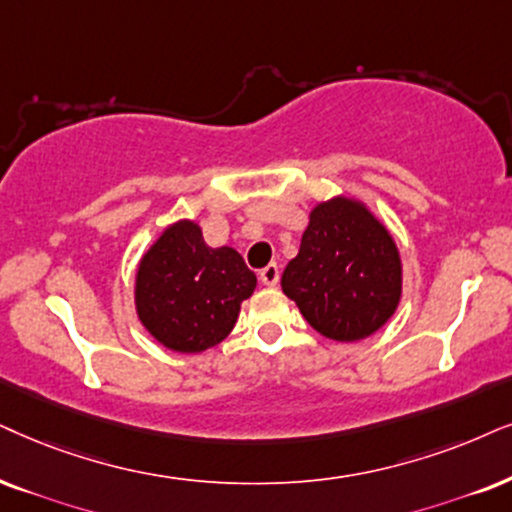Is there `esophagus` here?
Segmentation results:
<instances>
[{
	"instance_id": "esophagus-1",
	"label": "esophagus",
	"mask_w": 512,
	"mask_h": 512,
	"mask_svg": "<svg viewBox=\"0 0 512 512\" xmlns=\"http://www.w3.org/2000/svg\"><path fill=\"white\" fill-rule=\"evenodd\" d=\"M278 278H281V269H278V264H267V267L260 271V281L264 286H276Z\"/></svg>"
}]
</instances>
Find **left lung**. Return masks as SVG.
Returning a JSON list of instances; mask_svg holds the SVG:
<instances>
[{"label": "left lung", "instance_id": "8db88e82", "mask_svg": "<svg viewBox=\"0 0 512 512\" xmlns=\"http://www.w3.org/2000/svg\"><path fill=\"white\" fill-rule=\"evenodd\" d=\"M281 288L314 331L338 342L364 340L397 312V243L364 203L331 198L309 212L300 252L283 269Z\"/></svg>", "mask_w": 512, "mask_h": 512}]
</instances>
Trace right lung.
Instances as JSON below:
<instances>
[{"instance_id": "1", "label": "right lung", "mask_w": 512, "mask_h": 512, "mask_svg": "<svg viewBox=\"0 0 512 512\" xmlns=\"http://www.w3.org/2000/svg\"><path fill=\"white\" fill-rule=\"evenodd\" d=\"M255 286L257 276L234 248H210L196 222L179 219L141 257L134 302L160 345L198 354L234 331Z\"/></svg>"}]
</instances>
